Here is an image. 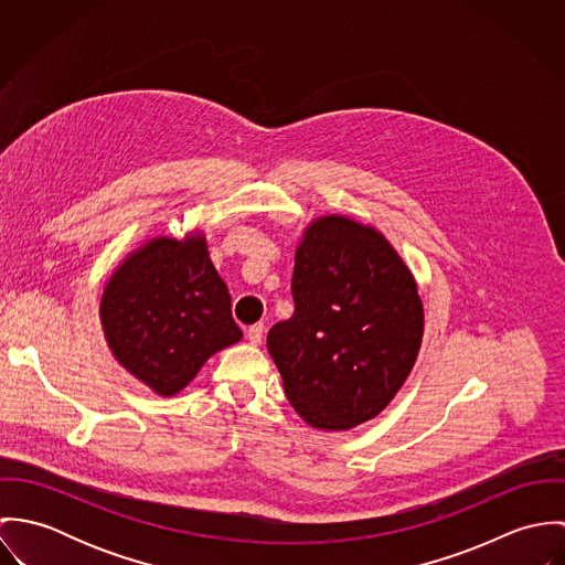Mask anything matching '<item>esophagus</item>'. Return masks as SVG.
<instances>
[{
    "instance_id": "34e87169",
    "label": "esophagus",
    "mask_w": 565,
    "mask_h": 565,
    "mask_svg": "<svg viewBox=\"0 0 565 565\" xmlns=\"http://www.w3.org/2000/svg\"><path fill=\"white\" fill-rule=\"evenodd\" d=\"M263 332H265V326L263 323H254L247 328V341L252 345H258L263 341Z\"/></svg>"
}]
</instances>
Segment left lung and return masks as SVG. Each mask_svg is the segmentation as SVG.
<instances>
[{
    "label": "left lung",
    "mask_w": 565,
    "mask_h": 565,
    "mask_svg": "<svg viewBox=\"0 0 565 565\" xmlns=\"http://www.w3.org/2000/svg\"><path fill=\"white\" fill-rule=\"evenodd\" d=\"M296 311L271 326L267 350L296 413L322 430L376 417L411 374L424 334L417 282L374 226L313 220L298 243Z\"/></svg>",
    "instance_id": "left-lung-1"
}]
</instances>
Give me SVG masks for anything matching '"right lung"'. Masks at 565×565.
<instances>
[{
	"mask_svg": "<svg viewBox=\"0 0 565 565\" xmlns=\"http://www.w3.org/2000/svg\"><path fill=\"white\" fill-rule=\"evenodd\" d=\"M99 322L117 363L162 398L180 394L215 352L243 337L198 231L132 249L104 285Z\"/></svg>",
	"mask_w": 565,
	"mask_h": 565,
	"instance_id": "obj_1",
	"label": "right lung"
}]
</instances>
